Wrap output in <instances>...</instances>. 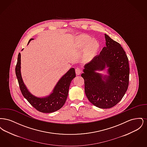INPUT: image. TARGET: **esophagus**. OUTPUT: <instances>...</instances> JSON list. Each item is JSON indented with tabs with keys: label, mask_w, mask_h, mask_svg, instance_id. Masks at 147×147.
Wrapping results in <instances>:
<instances>
[{
	"label": "esophagus",
	"mask_w": 147,
	"mask_h": 147,
	"mask_svg": "<svg viewBox=\"0 0 147 147\" xmlns=\"http://www.w3.org/2000/svg\"><path fill=\"white\" fill-rule=\"evenodd\" d=\"M82 73V69L79 68V67H77L76 68V73L77 75H79L80 73Z\"/></svg>",
	"instance_id": "34e87169"
}]
</instances>
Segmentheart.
I'll return each instance as SVG.
<instances>
[{"label":"heart","instance_id":"obj_1","mask_svg":"<svg viewBox=\"0 0 147 147\" xmlns=\"http://www.w3.org/2000/svg\"><path fill=\"white\" fill-rule=\"evenodd\" d=\"M83 42H84V44L86 45H89L91 43V40L89 38H85L83 39ZM97 46V44L95 42H94L92 43V47L95 48Z\"/></svg>","mask_w":147,"mask_h":147}]
</instances>
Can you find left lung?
I'll use <instances>...</instances> for the list:
<instances>
[{
	"label": "left lung",
	"mask_w": 147,
	"mask_h": 147,
	"mask_svg": "<svg viewBox=\"0 0 147 147\" xmlns=\"http://www.w3.org/2000/svg\"><path fill=\"white\" fill-rule=\"evenodd\" d=\"M106 46L100 54L84 66L85 92L89 101L101 109H109L117 104L128 87V59L121 45L105 34ZM109 67V76H102L96 70Z\"/></svg>",
	"instance_id": "1"
}]
</instances>
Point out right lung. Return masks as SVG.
Instances as JSON below:
<instances>
[{
  "instance_id": "1",
  "label": "right lung",
  "mask_w": 147,
  "mask_h": 147,
  "mask_svg": "<svg viewBox=\"0 0 147 147\" xmlns=\"http://www.w3.org/2000/svg\"><path fill=\"white\" fill-rule=\"evenodd\" d=\"M31 38L28 43L33 40ZM21 55L19 53L15 67V74L19 88L24 97L37 111L43 113H51L59 110L65 102L68 94L69 88L73 79L76 77L74 68H71L62 77L56 85L53 92L46 98H40L32 95L24 84L20 73Z\"/></svg>"
}]
</instances>
